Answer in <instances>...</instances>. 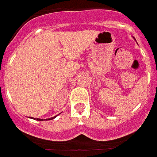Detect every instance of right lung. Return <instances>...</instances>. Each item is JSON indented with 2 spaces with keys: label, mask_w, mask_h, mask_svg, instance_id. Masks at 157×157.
<instances>
[{
  "label": "right lung",
  "mask_w": 157,
  "mask_h": 157,
  "mask_svg": "<svg viewBox=\"0 0 157 157\" xmlns=\"http://www.w3.org/2000/svg\"><path fill=\"white\" fill-rule=\"evenodd\" d=\"M56 116H54V117L49 118V119H45V120H42V119H36V118H32V119H34V120H38V121H42V120H52V119H54V118H56Z\"/></svg>",
  "instance_id": "right-lung-1"
}]
</instances>
